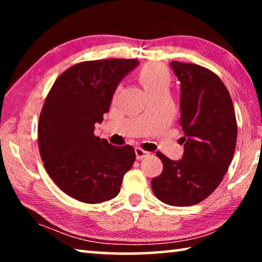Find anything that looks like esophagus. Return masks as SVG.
Instances as JSON below:
<instances>
[{
    "label": "esophagus",
    "instance_id": "1",
    "mask_svg": "<svg viewBox=\"0 0 262 262\" xmlns=\"http://www.w3.org/2000/svg\"><path fill=\"white\" fill-rule=\"evenodd\" d=\"M135 155H136V158L140 161V159H143V158L147 157L149 152L144 151V150L141 149V148H135Z\"/></svg>",
    "mask_w": 262,
    "mask_h": 262
}]
</instances>
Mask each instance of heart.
I'll use <instances>...</instances> for the list:
<instances>
[{
	"label": "heart",
	"instance_id": "obj_1",
	"mask_svg": "<svg viewBox=\"0 0 262 262\" xmlns=\"http://www.w3.org/2000/svg\"><path fill=\"white\" fill-rule=\"evenodd\" d=\"M139 78L148 94L158 90H168L170 86V75L158 63H149L142 68Z\"/></svg>",
	"mask_w": 262,
	"mask_h": 262
}]
</instances>
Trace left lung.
<instances>
[{"label": "left lung", "mask_w": 262, "mask_h": 262, "mask_svg": "<svg viewBox=\"0 0 262 262\" xmlns=\"http://www.w3.org/2000/svg\"><path fill=\"white\" fill-rule=\"evenodd\" d=\"M180 83L184 155L179 161L157 152L163 163L151 188L162 202L188 207L205 200L221 184L233 158L237 121L231 97L221 78L193 63L172 61Z\"/></svg>", "instance_id": "8db88e82"}]
</instances>
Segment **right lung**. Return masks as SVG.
Listing matches in <instances>:
<instances>
[{
	"label": "right lung",
	"instance_id": "add662e5",
	"mask_svg": "<svg viewBox=\"0 0 262 262\" xmlns=\"http://www.w3.org/2000/svg\"><path fill=\"white\" fill-rule=\"evenodd\" d=\"M135 59L81 62L61 74L43 104L38 125L39 151L47 173L66 194L85 203L117 196L135 162L130 145L113 147L95 136Z\"/></svg>",
	"mask_w": 262,
	"mask_h": 262
}]
</instances>
